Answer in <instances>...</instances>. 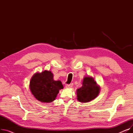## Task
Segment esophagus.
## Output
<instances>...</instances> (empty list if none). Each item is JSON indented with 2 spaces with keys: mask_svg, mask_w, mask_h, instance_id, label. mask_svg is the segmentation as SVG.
<instances>
[{
  "mask_svg": "<svg viewBox=\"0 0 133 133\" xmlns=\"http://www.w3.org/2000/svg\"><path fill=\"white\" fill-rule=\"evenodd\" d=\"M72 86H73V85H72V84H69V85H66L65 86V87H66V88H71Z\"/></svg>",
  "mask_w": 133,
  "mask_h": 133,
  "instance_id": "obj_1",
  "label": "esophagus"
}]
</instances>
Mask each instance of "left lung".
Wrapping results in <instances>:
<instances>
[{
	"label": "left lung",
	"instance_id": "obj_1",
	"mask_svg": "<svg viewBox=\"0 0 133 133\" xmlns=\"http://www.w3.org/2000/svg\"><path fill=\"white\" fill-rule=\"evenodd\" d=\"M100 88L93 77L85 76L82 82V87L76 90L77 100L82 103L90 102L99 95Z\"/></svg>",
	"mask_w": 133,
	"mask_h": 133
}]
</instances>
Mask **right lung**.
I'll return each mask as SVG.
<instances>
[{
  "label": "right lung",
  "mask_w": 133,
  "mask_h": 133,
  "mask_svg": "<svg viewBox=\"0 0 133 133\" xmlns=\"http://www.w3.org/2000/svg\"><path fill=\"white\" fill-rule=\"evenodd\" d=\"M30 91L35 98L43 103H50L55 100L59 90L63 89L61 82L53 79V74L45 70L35 73L31 79Z\"/></svg>",
  "instance_id": "right-lung-1"
}]
</instances>
